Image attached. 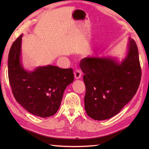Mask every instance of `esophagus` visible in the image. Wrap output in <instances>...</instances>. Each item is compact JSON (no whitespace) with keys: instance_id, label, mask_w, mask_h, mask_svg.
<instances>
[{"instance_id":"obj_1","label":"esophagus","mask_w":149,"mask_h":149,"mask_svg":"<svg viewBox=\"0 0 149 149\" xmlns=\"http://www.w3.org/2000/svg\"><path fill=\"white\" fill-rule=\"evenodd\" d=\"M74 74L75 78L76 79H78L81 78V71L79 70H76L74 71Z\"/></svg>"}]
</instances>
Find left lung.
<instances>
[{"mask_svg": "<svg viewBox=\"0 0 149 149\" xmlns=\"http://www.w3.org/2000/svg\"><path fill=\"white\" fill-rule=\"evenodd\" d=\"M124 58L86 57L81 61L86 86L84 108L90 118L110 119L131 101L141 79L139 52L134 40L129 38Z\"/></svg>", "mask_w": 149, "mask_h": 149, "instance_id": "obj_1", "label": "left lung"}]
</instances>
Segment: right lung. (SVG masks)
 Here are the masks:
<instances>
[{
	"label": "right lung",
	"instance_id": "add662e5",
	"mask_svg": "<svg viewBox=\"0 0 149 149\" xmlns=\"http://www.w3.org/2000/svg\"><path fill=\"white\" fill-rule=\"evenodd\" d=\"M13 43L8 53V74L16 101L30 113L48 118L59 109L66 88L73 82L71 68L48 65L25 70L22 62V38Z\"/></svg>",
	"mask_w": 149,
	"mask_h": 149
}]
</instances>
